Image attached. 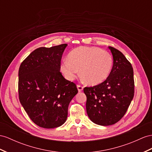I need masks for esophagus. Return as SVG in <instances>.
<instances>
[{"instance_id": "34e87169", "label": "esophagus", "mask_w": 152, "mask_h": 152, "mask_svg": "<svg viewBox=\"0 0 152 152\" xmlns=\"http://www.w3.org/2000/svg\"><path fill=\"white\" fill-rule=\"evenodd\" d=\"M77 90H78L79 92H81L83 89V87L82 86V85H77Z\"/></svg>"}]
</instances>
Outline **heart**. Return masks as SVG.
<instances>
[{
  "mask_svg": "<svg viewBox=\"0 0 152 152\" xmlns=\"http://www.w3.org/2000/svg\"><path fill=\"white\" fill-rule=\"evenodd\" d=\"M113 65L111 54L97 47H79L71 50L68 60H64L61 71L65 77L72 81L81 75L90 85L102 83L109 76Z\"/></svg>",
  "mask_w": 152,
  "mask_h": 152,
  "instance_id": "obj_1",
  "label": "heart"
}]
</instances>
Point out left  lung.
Listing matches in <instances>:
<instances>
[{
    "instance_id": "1",
    "label": "left lung",
    "mask_w": 152,
    "mask_h": 152,
    "mask_svg": "<svg viewBox=\"0 0 152 152\" xmlns=\"http://www.w3.org/2000/svg\"><path fill=\"white\" fill-rule=\"evenodd\" d=\"M114 64L105 81L85 87L88 118L99 125L108 126L118 122L125 114L134 96V70L119 50L110 46Z\"/></svg>"
}]
</instances>
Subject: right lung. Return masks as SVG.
Listing matches in <instances>:
<instances>
[{
	"instance_id": "1",
	"label": "right lung",
	"mask_w": 152,
	"mask_h": 152,
	"mask_svg": "<svg viewBox=\"0 0 152 152\" xmlns=\"http://www.w3.org/2000/svg\"><path fill=\"white\" fill-rule=\"evenodd\" d=\"M67 45L39 48L19 67V100L29 118L40 127L62 125L67 118L69 104L78 92L76 85L65 79L60 71Z\"/></svg>"
}]
</instances>
